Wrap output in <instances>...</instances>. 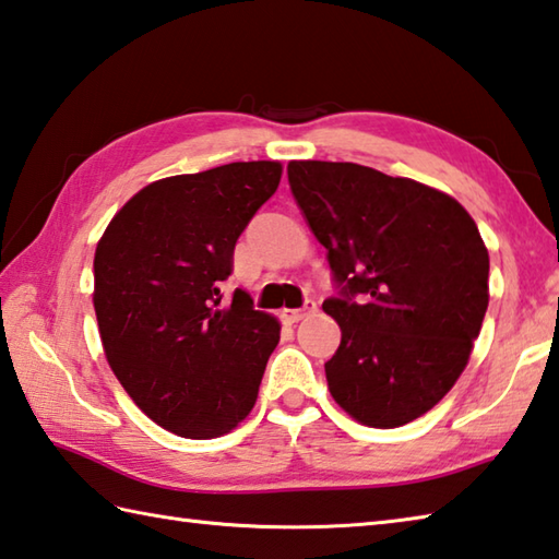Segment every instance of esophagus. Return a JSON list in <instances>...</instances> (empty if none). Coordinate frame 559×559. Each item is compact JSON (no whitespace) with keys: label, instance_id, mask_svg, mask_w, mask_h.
<instances>
[{"label":"esophagus","instance_id":"34e87169","mask_svg":"<svg viewBox=\"0 0 559 559\" xmlns=\"http://www.w3.org/2000/svg\"><path fill=\"white\" fill-rule=\"evenodd\" d=\"M314 310H318V306H314V300H306V306H302L300 310H283L281 318L286 320L288 324H293V322H300L302 318H308V314H312Z\"/></svg>","mask_w":559,"mask_h":559}]
</instances>
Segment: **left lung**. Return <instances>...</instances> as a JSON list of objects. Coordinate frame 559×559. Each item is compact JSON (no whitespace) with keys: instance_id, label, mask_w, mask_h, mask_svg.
<instances>
[{"instance_id":"1","label":"left lung","mask_w":559,"mask_h":559,"mask_svg":"<svg viewBox=\"0 0 559 559\" xmlns=\"http://www.w3.org/2000/svg\"><path fill=\"white\" fill-rule=\"evenodd\" d=\"M290 192L328 249L342 340L332 399L371 428H401L442 401L489 308V251L460 202L359 164L290 160Z\"/></svg>"}]
</instances>
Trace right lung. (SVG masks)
<instances>
[{"label": "right lung", "mask_w": 559, "mask_h": 559, "mask_svg": "<svg viewBox=\"0 0 559 559\" xmlns=\"http://www.w3.org/2000/svg\"><path fill=\"white\" fill-rule=\"evenodd\" d=\"M281 164L239 160L139 190L95 251L107 361L160 428L210 440L251 413L281 324L229 278L241 231L276 192Z\"/></svg>", "instance_id": "obj_1"}]
</instances>
